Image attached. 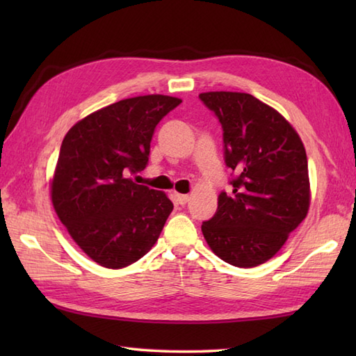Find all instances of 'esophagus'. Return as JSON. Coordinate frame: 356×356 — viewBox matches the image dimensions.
I'll list each match as a JSON object with an SVG mask.
<instances>
[{
    "label": "esophagus",
    "instance_id": "obj_1",
    "mask_svg": "<svg viewBox=\"0 0 356 356\" xmlns=\"http://www.w3.org/2000/svg\"><path fill=\"white\" fill-rule=\"evenodd\" d=\"M174 199H176V202L179 203V205H186V203L190 202V195L176 193V194H174Z\"/></svg>",
    "mask_w": 356,
    "mask_h": 356
}]
</instances>
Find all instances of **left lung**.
<instances>
[{
	"label": "left lung",
	"instance_id": "obj_1",
	"mask_svg": "<svg viewBox=\"0 0 356 356\" xmlns=\"http://www.w3.org/2000/svg\"><path fill=\"white\" fill-rule=\"evenodd\" d=\"M199 97L222 124L225 163L232 170L229 191L218 194L216 214L202 223L203 237L232 266H259L307 214L306 149L292 125L252 95L208 92Z\"/></svg>",
	"mask_w": 356,
	"mask_h": 356
}]
</instances>
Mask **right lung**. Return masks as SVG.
I'll use <instances>...</instances> for the list:
<instances>
[{
	"label": "right lung",
	"mask_w": 356,
	"mask_h": 356,
	"mask_svg": "<svg viewBox=\"0 0 356 356\" xmlns=\"http://www.w3.org/2000/svg\"><path fill=\"white\" fill-rule=\"evenodd\" d=\"M182 102L147 95L97 110L65 134L51 180L59 220L90 259L120 269L157 241L172 202L128 177L148 165L156 125Z\"/></svg>",
	"instance_id": "right-lung-1"
}]
</instances>
